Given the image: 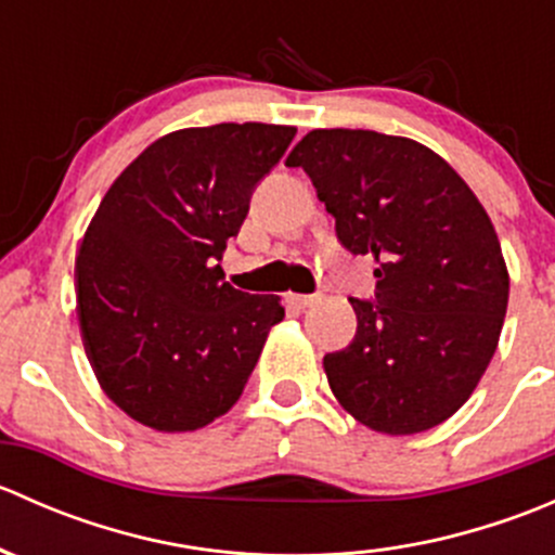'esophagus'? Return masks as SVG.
Here are the masks:
<instances>
[{
	"label": "esophagus",
	"mask_w": 555,
	"mask_h": 555,
	"mask_svg": "<svg viewBox=\"0 0 555 555\" xmlns=\"http://www.w3.org/2000/svg\"><path fill=\"white\" fill-rule=\"evenodd\" d=\"M287 304L293 309H309V306L317 304V295H298V293H289L287 295Z\"/></svg>",
	"instance_id": "34e87169"
}]
</instances>
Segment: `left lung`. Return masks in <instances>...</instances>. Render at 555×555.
<instances>
[{
    "label": "left lung",
    "mask_w": 555,
    "mask_h": 555,
    "mask_svg": "<svg viewBox=\"0 0 555 555\" xmlns=\"http://www.w3.org/2000/svg\"><path fill=\"white\" fill-rule=\"evenodd\" d=\"M287 166L311 177L338 242L376 260V304L351 300L357 335L324 354L335 400L367 429L416 435L453 416L500 344L511 295L478 195L424 144L317 128Z\"/></svg>",
    "instance_id": "obj_1"
}]
</instances>
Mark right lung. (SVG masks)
Here are the masks:
<instances>
[{
	"mask_svg": "<svg viewBox=\"0 0 555 555\" xmlns=\"http://www.w3.org/2000/svg\"><path fill=\"white\" fill-rule=\"evenodd\" d=\"M295 131H171L106 190L75 262L77 322L99 386L133 422L193 433L242 397L284 306L231 287L220 260Z\"/></svg>",
	"mask_w": 555,
	"mask_h": 555,
	"instance_id": "add662e5",
	"label": "right lung"
}]
</instances>
